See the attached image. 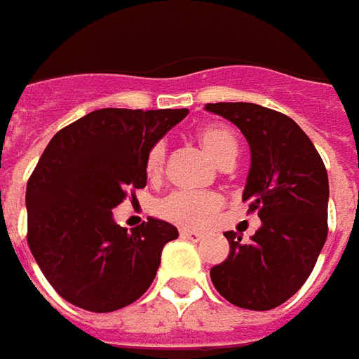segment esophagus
I'll list each match as a JSON object with an SVG mask.
<instances>
[{"instance_id": "obj_1", "label": "esophagus", "mask_w": 359, "mask_h": 359, "mask_svg": "<svg viewBox=\"0 0 359 359\" xmlns=\"http://www.w3.org/2000/svg\"><path fill=\"white\" fill-rule=\"evenodd\" d=\"M180 236L186 240H191V242H199L203 238V233H197V231L191 229H180Z\"/></svg>"}]
</instances>
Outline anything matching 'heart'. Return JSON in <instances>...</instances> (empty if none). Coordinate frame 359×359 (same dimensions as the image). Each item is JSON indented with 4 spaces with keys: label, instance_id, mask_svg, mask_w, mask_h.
Wrapping results in <instances>:
<instances>
[{
    "label": "heart",
    "instance_id": "1",
    "mask_svg": "<svg viewBox=\"0 0 359 359\" xmlns=\"http://www.w3.org/2000/svg\"><path fill=\"white\" fill-rule=\"evenodd\" d=\"M199 141L218 165L235 162L236 154H238V143L231 130L224 128V126H205L199 130ZM165 154H168V149H165L163 141H156L149 149L145 158V169L151 179H156L162 175ZM218 208L219 199L214 194L173 191L171 196L158 201L156 214L169 222H175V224L199 225L208 214H212Z\"/></svg>",
    "mask_w": 359,
    "mask_h": 359
}]
</instances>
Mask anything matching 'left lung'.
Here are the masks:
<instances>
[{
  "label": "left lung",
  "mask_w": 359,
  "mask_h": 359,
  "mask_svg": "<svg viewBox=\"0 0 359 359\" xmlns=\"http://www.w3.org/2000/svg\"><path fill=\"white\" fill-rule=\"evenodd\" d=\"M207 111L244 134L251 165L242 201L259 210L261 227L245 244L235 231L229 257L210 270L233 306L268 311L306 283L328 236V173L306 132L287 115L250 102H216Z\"/></svg>",
  "instance_id": "obj_1"
}]
</instances>
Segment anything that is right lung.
I'll list each match as a JSON object with an SVG mask.
<instances>
[{
  "mask_svg": "<svg viewBox=\"0 0 359 359\" xmlns=\"http://www.w3.org/2000/svg\"><path fill=\"white\" fill-rule=\"evenodd\" d=\"M188 109L104 108L53 135L27 180V244L59 296L95 313L143 296L177 227L149 218L128 231L114 210L145 188L147 152Z\"/></svg>",
  "mask_w": 359,
  "mask_h": 359,
  "instance_id": "obj_1",
  "label": "right lung"
}]
</instances>
